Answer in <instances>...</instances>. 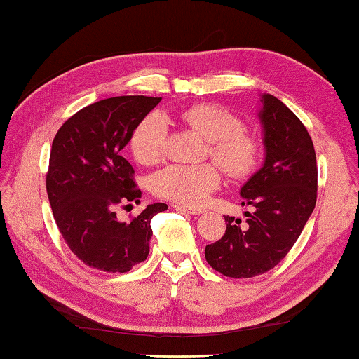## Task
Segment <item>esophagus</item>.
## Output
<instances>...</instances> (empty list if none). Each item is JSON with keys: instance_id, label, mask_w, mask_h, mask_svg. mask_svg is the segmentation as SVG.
<instances>
[{"instance_id": "34e87169", "label": "esophagus", "mask_w": 359, "mask_h": 359, "mask_svg": "<svg viewBox=\"0 0 359 359\" xmlns=\"http://www.w3.org/2000/svg\"><path fill=\"white\" fill-rule=\"evenodd\" d=\"M174 210L177 211H182V212H188V215H193V216H199V215H203L205 210L202 208H193V207H185V205H180V203H175L172 205Z\"/></svg>"}]
</instances>
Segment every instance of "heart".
Returning <instances> with one entry per match:
<instances>
[{
	"label": "heart",
	"mask_w": 359,
	"mask_h": 359,
	"mask_svg": "<svg viewBox=\"0 0 359 359\" xmlns=\"http://www.w3.org/2000/svg\"><path fill=\"white\" fill-rule=\"evenodd\" d=\"M179 118L207 139L210 156L234 179H245L262 158V142L243 129L242 120L215 104L201 103L179 112ZM168 125L157 112L144 117L133 131L129 147L137 162L154 165L165 154ZM220 184L219 168L212 163H172L154 174L152 193L185 207L201 205Z\"/></svg>",
	"instance_id": "heart-1"
}]
</instances>
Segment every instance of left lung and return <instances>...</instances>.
I'll return each instance as SVG.
<instances>
[{"label":"left lung","mask_w":359,"mask_h":359,"mask_svg":"<svg viewBox=\"0 0 359 359\" xmlns=\"http://www.w3.org/2000/svg\"><path fill=\"white\" fill-rule=\"evenodd\" d=\"M262 103L265 162L241 189L242 205L253 212H245V222L225 216V234L205 248L211 269L236 279L264 274L287 256L318 196L316 154L307 128L279 98L265 94Z\"/></svg>","instance_id":"obj_1"}]
</instances>
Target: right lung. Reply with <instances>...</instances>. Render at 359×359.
I'll list each match as a JSON object with an SVG mask.
<instances>
[{"label":"right lung","instance_id":"obj_1","mask_svg":"<svg viewBox=\"0 0 359 359\" xmlns=\"http://www.w3.org/2000/svg\"><path fill=\"white\" fill-rule=\"evenodd\" d=\"M160 100L121 95L93 103L67 118L52 142L46 189L53 219L90 269L126 273L149 255L151 219L168 205H148L129 222H120L117 208L140 202L134 168L121 149Z\"/></svg>","mask_w":359,"mask_h":359}]
</instances>
